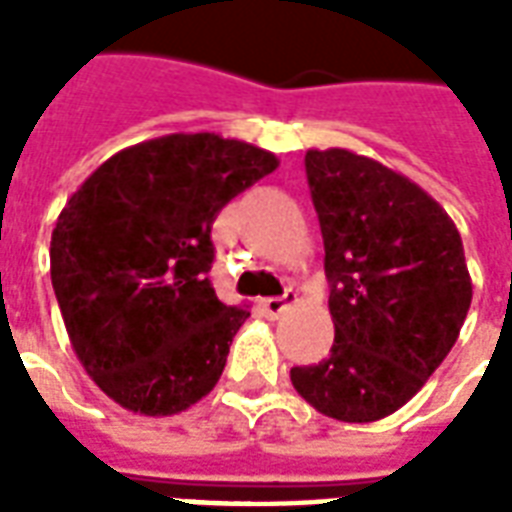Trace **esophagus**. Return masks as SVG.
<instances>
[{"label":"esophagus","instance_id":"esophagus-1","mask_svg":"<svg viewBox=\"0 0 512 512\" xmlns=\"http://www.w3.org/2000/svg\"><path fill=\"white\" fill-rule=\"evenodd\" d=\"M299 301V296L293 293V290H288L285 296H271V299H263L260 301V307H263V312H266L268 318H277V315H282V312L288 310L290 304H296Z\"/></svg>","mask_w":512,"mask_h":512}]
</instances>
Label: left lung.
Masks as SVG:
<instances>
[{"mask_svg":"<svg viewBox=\"0 0 512 512\" xmlns=\"http://www.w3.org/2000/svg\"><path fill=\"white\" fill-rule=\"evenodd\" d=\"M334 321L332 354L293 367L312 408L376 422L425 386L461 334L472 277L461 233L428 191L343 147L307 150Z\"/></svg>","mask_w":512,"mask_h":512,"instance_id":"obj_1","label":"left lung"}]
</instances>
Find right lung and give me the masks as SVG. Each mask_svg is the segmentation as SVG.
<instances>
[{
    "instance_id": "1",
    "label": "right lung",
    "mask_w": 512,
    "mask_h": 512,
    "mask_svg": "<svg viewBox=\"0 0 512 512\" xmlns=\"http://www.w3.org/2000/svg\"><path fill=\"white\" fill-rule=\"evenodd\" d=\"M277 156L169 134L104 161L51 233V285L84 370L115 403L172 417L211 392L249 318L216 296L211 230Z\"/></svg>"
}]
</instances>
